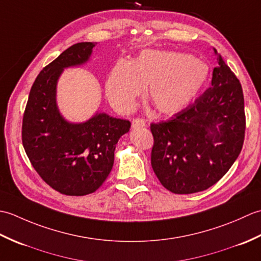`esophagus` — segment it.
Wrapping results in <instances>:
<instances>
[{"label":"esophagus","instance_id":"1","mask_svg":"<svg viewBox=\"0 0 261 261\" xmlns=\"http://www.w3.org/2000/svg\"><path fill=\"white\" fill-rule=\"evenodd\" d=\"M132 127L136 129V127H142V126H146V121L143 119H134L132 120Z\"/></svg>","mask_w":261,"mask_h":261}]
</instances>
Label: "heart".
<instances>
[{
  "mask_svg": "<svg viewBox=\"0 0 261 261\" xmlns=\"http://www.w3.org/2000/svg\"><path fill=\"white\" fill-rule=\"evenodd\" d=\"M208 80V67L190 55L143 50L131 62L119 60L108 76L105 92L111 105L129 113L147 86V96L158 112L173 114L188 107Z\"/></svg>",
  "mask_w": 261,
  "mask_h": 261,
  "instance_id": "heart-1",
  "label": "heart"
}]
</instances>
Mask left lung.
<instances>
[{
  "mask_svg": "<svg viewBox=\"0 0 261 261\" xmlns=\"http://www.w3.org/2000/svg\"><path fill=\"white\" fill-rule=\"evenodd\" d=\"M218 55L212 86L167 121L151 123V166L175 194L207 190L226 174L245 140V99L239 80Z\"/></svg>",
  "mask_w": 261,
  "mask_h": 261,
  "instance_id": "obj_1",
  "label": "left lung"
}]
</instances>
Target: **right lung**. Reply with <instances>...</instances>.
Masks as SVG:
<instances>
[{
  "label": "right lung",
  "mask_w": 261,
  "mask_h": 261,
  "mask_svg": "<svg viewBox=\"0 0 261 261\" xmlns=\"http://www.w3.org/2000/svg\"><path fill=\"white\" fill-rule=\"evenodd\" d=\"M95 42H80L46 66L33 83L22 122V143L28 158L47 184L65 195L95 192L114 163L120 138L130 121L97 112L82 123H71L57 107V82L65 68L90 60Z\"/></svg>",
  "instance_id": "obj_1"
}]
</instances>
